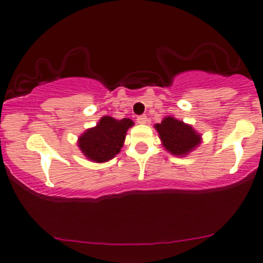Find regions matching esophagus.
<instances>
[{
  "label": "esophagus",
  "instance_id": "esophagus-1",
  "mask_svg": "<svg viewBox=\"0 0 263 263\" xmlns=\"http://www.w3.org/2000/svg\"><path fill=\"white\" fill-rule=\"evenodd\" d=\"M146 121H148V119H146L145 115H139V117L137 118V122L141 125L146 124Z\"/></svg>",
  "mask_w": 263,
  "mask_h": 263
}]
</instances>
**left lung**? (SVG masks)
<instances>
[{
	"label": "left lung",
	"mask_w": 263,
	"mask_h": 263,
	"mask_svg": "<svg viewBox=\"0 0 263 263\" xmlns=\"http://www.w3.org/2000/svg\"><path fill=\"white\" fill-rule=\"evenodd\" d=\"M154 127L159 134L163 148L174 156L185 157L202 143L201 134L191 125L178 120L172 115L163 118Z\"/></svg>",
	"instance_id": "8db88e82"
}]
</instances>
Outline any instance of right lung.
<instances>
[{
  "instance_id": "obj_1",
  "label": "right lung",
  "mask_w": 263,
  "mask_h": 263,
  "mask_svg": "<svg viewBox=\"0 0 263 263\" xmlns=\"http://www.w3.org/2000/svg\"><path fill=\"white\" fill-rule=\"evenodd\" d=\"M135 125L131 119L121 120L111 117H102L96 126L87 128L79 136L78 148L83 155L96 163H103L114 159L124 145L126 132Z\"/></svg>"
}]
</instances>
